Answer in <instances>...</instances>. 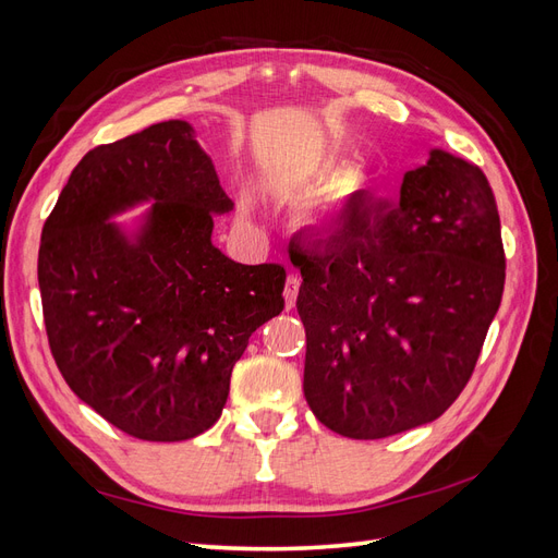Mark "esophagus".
<instances>
[{
	"label": "esophagus",
	"instance_id": "esophagus-1",
	"mask_svg": "<svg viewBox=\"0 0 558 558\" xmlns=\"http://www.w3.org/2000/svg\"><path fill=\"white\" fill-rule=\"evenodd\" d=\"M298 291H300V279L295 275H289L283 286V300H286V310H293L295 307V300H298Z\"/></svg>",
	"mask_w": 558,
	"mask_h": 558
}]
</instances>
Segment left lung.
Instances as JSON below:
<instances>
[{"instance_id": "8db88e82", "label": "left lung", "mask_w": 558, "mask_h": 558, "mask_svg": "<svg viewBox=\"0 0 558 558\" xmlns=\"http://www.w3.org/2000/svg\"><path fill=\"white\" fill-rule=\"evenodd\" d=\"M289 258L302 275V388L320 424L381 440L451 408L505 286L496 197L475 162L430 150L396 205L353 199L332 240H291Z\"/></svg>"}]
</instances>
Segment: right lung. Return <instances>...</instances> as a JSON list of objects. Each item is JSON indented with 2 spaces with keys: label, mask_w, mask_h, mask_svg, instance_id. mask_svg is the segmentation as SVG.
<instances>
[{
  "label": "right lung",
  "mask_w": 558,
  "mask_h": 558,
  "mask_svg": "<svg viewBox=\"0 0 558 558\" xmlns=\"http://www.w3.org/2000/svg\"><path fill=\"white\" fill-rule=\"evenodd\" d=\"M157 202L137 243L106 223ZM232 209L183 121L88 150L46 218L39 289L48 347L72 391L137 440L179 442L221 416L251 332L283 310L286 269L211 244Z\"/></svg>",
  "instance_id": "1"
}]
</instances>
